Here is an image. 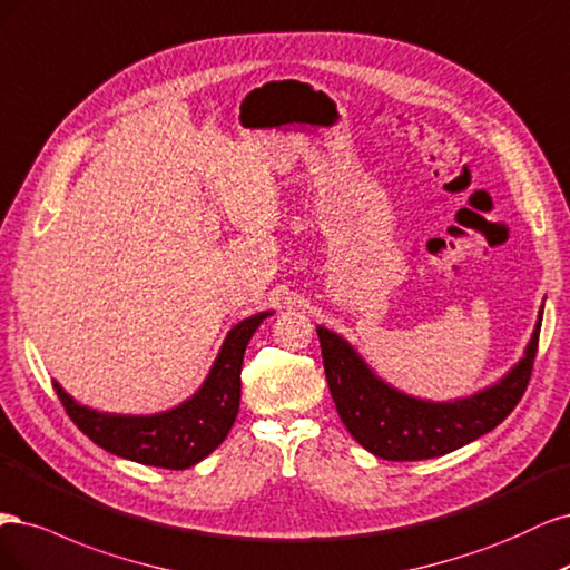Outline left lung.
<instances>
[{"instance_id": "1", "label": "left lung", "mask_w": 570, "mask_h": 570, "mask_svg": "<svg viewBox=\"0 0 570 570\" xmlns=\"http://www.w3.org/2000/svg\"><path fill=\"white\" fill-rule=\"evenodd\" d=\"M540 324L542 309L525 355L504 379L452 402H431L400 393L381 381L338 334L317 326V336L328 391L345 429L364 450L381 459L416 462L469 445L513 412L532 374Z\"/></svg>"}]
</instances>
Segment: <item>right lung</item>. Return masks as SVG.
<instances>
[{
    "label": "right lung",
    "instance_id": "add662e5",
    "mask_svg": "<svg viewBox=\"0 0 570 570\" xmlns=\"http://www.w3.org/2000/svg\"><path fill=\"white\" fill-rule=\"evenodd\" d=\"M272 312H258L238 322L227 334L204 385L179 407L151 416L106 414L72 400L53 381L68 416L89 440L106 452L146 466L189 469L206 459L227 438L242 400V364L255 328Z\"/></svg>",
    "mask_w": 570,
    "mask_h": 570
}]
</instances>
